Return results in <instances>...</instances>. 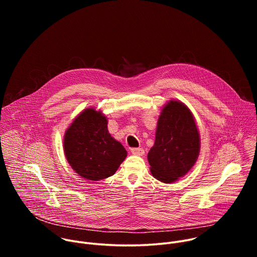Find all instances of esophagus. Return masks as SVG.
Wrapping results in <instances>:
<instances>
[{
  "label": "esophagus",
  "instance_id": "obj_1",
  "mask_svg": "<svg viewBox=\"0 0 257 257\" xmlns=\"http://www.w3.org/2000/svg\"><path fill=\"white\" fill-rule=\"evenodd\" d=\"M131 153L136 156H142L144 154V150L141 148H133L131 149Z\"/></svg>",
  "mask_w": 257,
  "mask_h": 257
}]
</instances>
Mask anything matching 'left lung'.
Segmentation results:
<instances>
[{"label":"left lung","instance_id":"obj_1","mask_svg":"<svg viewBox=\"0 0 257 257\" xmlns=\"http://www.w3.org/2000/svg\"><path fill=\"white\" fill-rule=\"evenodd\" d=\"M199 149V133L190 109L171 100L161 113L156 141L148 155L153 176L164 183L175 182L194 166Z\"/></svg>","mask_w":257,"mask_h":257}]
</instances>
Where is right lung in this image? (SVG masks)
Masks as SVG:
<instances>
[{
  "mask_svg": "<svg viewBox=\"0 0 257 257\" xmlns=\"http://www.w3.org/2000/svg\"><path fill=\"white\" fill-rule=\"evenodd\" d=\"M64 152L72 169L92 181L113 176L127 156L124 146L108 133L106 118L92 107L67 129Z\"/></svg>",
  "mask_w": 257,
  "mask_h": 257,
  "instance_id": "1",
  "label": "right lung"
}]
</instances>
